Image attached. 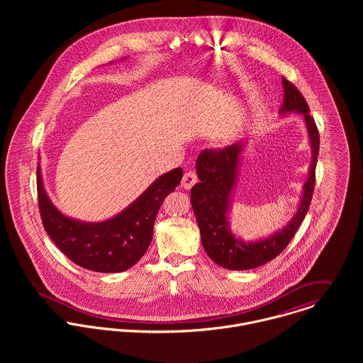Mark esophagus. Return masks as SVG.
Returning a JSON list of instances; mask_svg holds the SVG:
<instances>
[{"instance_id":"1","label":"esophagus","mask_w":363,"mask_h":363,"mask_svg":"<svg viewBox=\"0 0 363 363\" xmlns=\"http://www.w3.org/2000/svg\"><path fill=\"white\" fill-rule=\"evenodd\" d=\"M197 180H199L197 173L193 172V170H189V172L184 173V176H183V179H182V187L186 189V190H189V189H191V187L197 183Z\"/></svg>"}]
</instances>
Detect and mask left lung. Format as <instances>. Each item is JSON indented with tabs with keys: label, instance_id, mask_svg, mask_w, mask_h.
<instances>
[{
	"label": "left lung",
	"instance_id": "obj_1",
	"mask_svg": "<svg viewBox=\"0 0 363 363\" xmlns=\"http://www.w3.org/2000/svg\"><path fill=\"white\" fill-rule=\"evenodd\" d=\"M282 84L285 96L281 110H296L305 116L313 148L311 173L305 184L301 206L295 218L285 229L265 240L247 245L235 239V236L228 230L226 212L229 207V196L235 183L238 160L242 152L240 143L222 150H204L197 159V174L200 183H196L191 189V206L201 232V242L209 259L228 269H252L281 255L295 236L311 207L315 183L320 135L314 118L309 113V104L301 91L286 78H282Z\"/></svg>",
	"mask_w": 363,
	"mask_h": 363
}]
</instances>
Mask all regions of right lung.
<instances>
[{
	"label": "right lung",
	"mask_w": 363,
	"mask_h": 363,
	"mask_svg": "<svg viewBox=\"0 0 363 363\" xmlns=\"http://www.w3.org/2000/svg\"><path fill=\"white\" fill-rule=\"evenodd\" d=\"M182 177V167L170 170L117 216L101 223H82L64 216L52 206L38 166V203L43 226L55 246L79 267L96 272L125 271L147 253L156 213Z\"/></svg>",
	"instance_id": "1"
}]
</instances>
